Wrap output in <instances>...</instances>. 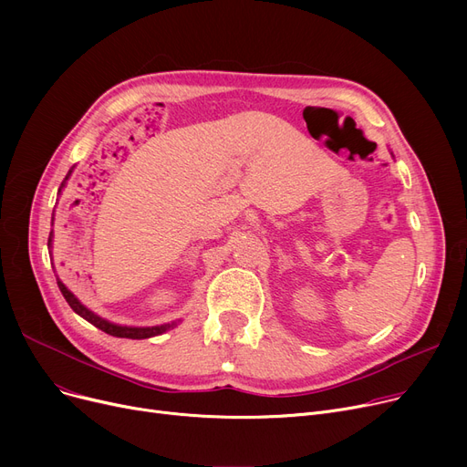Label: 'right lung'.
Returning <instances> with one entry per match:
<instances>
[{
    "instance_id": "obj_1",
    "label": "right lung",
    "mask_w": 467,
    "mask_h": 467,
    "mask_svg": "<svg viewBox=\"0 0 467 467\" xmlns=\"http://www.w3.org/2000/svg\"><path fill=\"white\" fill-rule=\"evenodd\" d=\"M69 174H71V170L67 171V176L64 178V182H62V185H60V189H58V192L62 191V187L66 185V182H67V178H69ZM51 242H53V233H51V236H48V248H51ZM57 284H58V287H60V291H62V296H64V299L67 301V305L71 306V310L76 312V314H79L81 317H85L87 322H90L94 327H98V329H102L104 333H108V335H111V337H120V338H150V337H155V335H161V333H164V331H168L170 327H174L176 326V322H171V324H164V326H155V327H127V326H117V324H111V322H108V320H104V317H100L98 314H94L92 310H88L85 305H81L79 303V299L73 296V293L57 278Z\"/></svg>"
}]
</instances>
